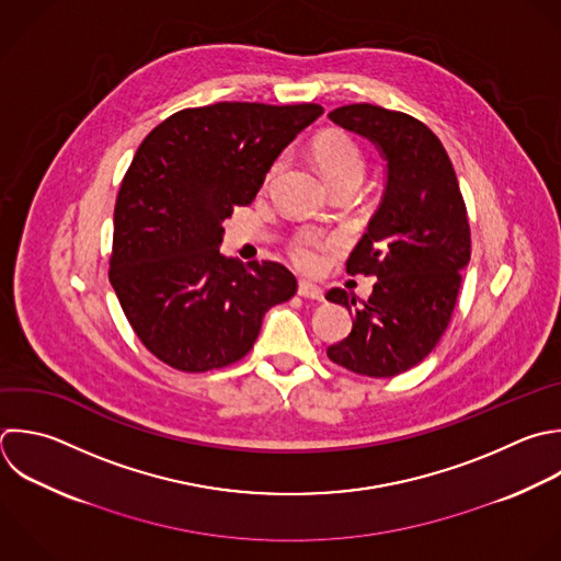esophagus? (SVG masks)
<instances>
[{
    "instance_id": "esophagus-1",
    "label": "esophagus",
    "mask_w": 561,
    "mask_h": 561,
    "mask_svg": "<svg viewBox=\"0 0 561 561\" xmlns=\"http://www.w3.org/2000/svg\"><path fill=\"white\" fill-rule=\"evenodd\" d=\"M298 296L309 298V300H318V302H322V300H324L322 289H320V287H316V285H311V283H305V280H300V283H298Z\"/></svg>"
}]
</instances>
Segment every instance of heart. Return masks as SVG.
I'll list each match as a JSON object with an SVG mask.
<instances>
[{
	"label": "heart",
	"mask_w": 561,
	"mask_h": 561,
	"mask_svg": "<svg viewBox=\"0 0 561 561\" xmlns=\"http://www.w3.org/2000/svg\"><path fill=\"white\" fill-rule=\"evenodd\" d=\"M313 160L322 173V178L333 186L348 178H362L364 173V158L357 145L351 136L342 131H327L313 142ZM280 162H276L270 171V178L278 171ZM329 241H324L320 234L307 232L300 234L291 243V256L298 263V267L307 272H316L322 263V252L327 250Z\"/></svg>",
	"instance_id": "obj_1"
}]
</instances>
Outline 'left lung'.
Returning a JSON list of instances; mask_svg holds the SVG:
<instances>
[{
    "mask_svg": "<svg viewBox=\"0 0 561 561\" xmlns=\"http://www.w3.org/2000/svg\"><path fill=\"white\" fill-rule=\"evenodd\" d=\"M329 118L375 145L386 186L346 261L351 276L377 283L355 310V294H327L353 313L351 333L327 355L357 375L394 377L427 357L449 324L471 256L465 202L447 151L416 118L368 103L333 110Z\"/></svg>",
    "mask_w": 561,
    "mask_h": 561,
    "instance_id": "8db88e82",
    "label": "left lung"
}]
</instances>
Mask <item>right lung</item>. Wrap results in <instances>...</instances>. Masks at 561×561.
Wrapping results in <instances>:
<instances>
[{
	"label": "right lung",
	"instance_id": "1",
	"mask_svg": "<svg viewBox=\"0 0 561 561\" xmlns=\"http://www.w3.org/2000/svg\"><path fill=\"white\" fill-rule=\"evenodd\" d=\"M322 112L313 103L182 110L138 147L114 208L110 280L164 364L186 373L234 364L267 309L296 294L285 265L224 256L221 224L254 202L283 149Z\"/></svg>",
	"mask_w": 561,
	"mask_h": 561
}]
</instances>
